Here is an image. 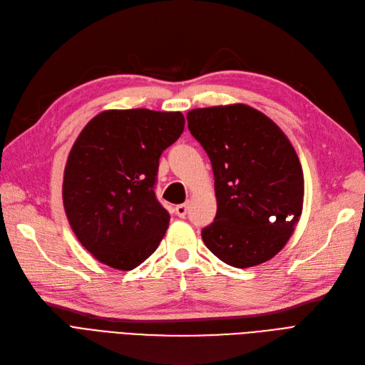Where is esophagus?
Listing matches in <instances>:
<instances>
[{
	"mask_svg": "<svg viewBox=\"0 0 365 365\" xmlns=\"http://www.w3.org/2000/svg\"><path fill=\"white\" fill-rule=\"evenodd\" d=\"M187 212V205L183 203V205H178L175 206V215H178L179 218H185V215Z\"/></svg>",
	"mask_w": 365,
	"mask_h": 365,
	"instance_id": "esophagus-1",
	"label": "esophagus"
}]
</instances>
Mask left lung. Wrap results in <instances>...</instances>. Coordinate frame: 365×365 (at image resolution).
<instances>
[{
    "instance_id": "8db88e82",
    "label": "left lung",
    "mask_w": 365,
    "mask_h": 365,
    "mask_svg": "<svg viewBox=\"0 0 365 365\" xmlns=\"http://www.w3.org/2000/svg\"><path fill=\"white\" fill-rule=\"evenodd\" d=\"M186 118L215 175L218 209L201 232L205 245L233 267L271 260L304 206V173L287 135L245 103L197 108Z\"/></svg>"
}]
</instances>
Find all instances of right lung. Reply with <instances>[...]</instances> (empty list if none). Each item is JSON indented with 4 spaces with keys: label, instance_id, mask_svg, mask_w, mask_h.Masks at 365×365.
<instances>
[{
    "label": "right lung",
    "instance_id": "obj_1",
    "mask_svg": "<svg viewBox=\"0 0 365 365\" xmlns=\"http://www.w3.org/2000/svg\"><path fill=\"white\" fill-rule=\"evenodd\" d=\"M185 129L180 111L106 110L81 130L67 156L63 206L94 259L130 271L156 251L170 222L153 186L160 153Z\"/></svg>",
    "mask_w": 365,
    "mask_h": 365
}]
</instances>
